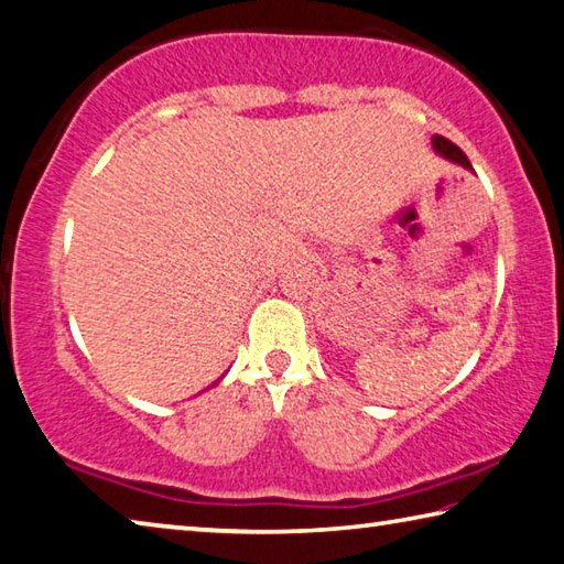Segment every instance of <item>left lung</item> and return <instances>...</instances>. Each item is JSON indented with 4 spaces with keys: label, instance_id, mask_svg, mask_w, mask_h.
<instances>
[{
    "label": "left lung",
    "instance_id": "obj_1",
    "mask_svg": "<svg viewBox=\"0 0 564 564\" xmlns=\"http://www.w3.org/2000/svg\"><path fill=\"white\" fill-rule=\"evenodd\" d=\"M431 143H433V151H436L438 155L448 158V161L458 163V165H463V167H468V171H473V165H470V161L466 158V153H463L456 143H451L448 138H443V135H433V138H431Z\"/></svg>",
    "mask_w": 564,
    "mask_h": 564
}]
</instances>
